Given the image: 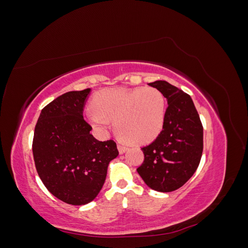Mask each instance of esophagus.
<instances>
[{
	"label": "esophagus",
	"mask_w": 248,
	"mask_h": 248,
	"mask_svg": "<svg viewBox=\"0 0 248 248\" xmlns=\"http://www.w3.org/2000/svg\"><path fill=\"white\" fill-rule=\"evenodd\" d=\"M127 149H128V147L125 146V145H122V144H118V150H119V153L120 154H123L127 151Z\"/></svg>",
	"instance_id": "34e87169"
}]
</instances>
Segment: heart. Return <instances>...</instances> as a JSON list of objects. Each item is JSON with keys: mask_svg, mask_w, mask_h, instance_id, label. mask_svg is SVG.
I'll return each instance as SVG.
<instances>
[{"mask_svg": "<svg viewBox=\"0 0 248 248\" xmlns=\"http://www.w3.org/2000/svg\"><path fill=\"white\" fill-rule=\"evenodd\" d=\"M87 119L97 128L115 120V128L130 144L153 140L161 132L166 119V97L154 87L103 89L92 99Z\"/></svg>", "mask_w": 248, "mask_h": 248, "instance_id": "obj_1", "label": "heart"}]
</instances>
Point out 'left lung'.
Returning a JSON list of instances; mask_svg holds the SVG:
<instances>
[{
  "label": "left lung",
  "instance_id": "left-lung-1",
  "mask_svg": "<svg viewBox=\"0 0 248 248\" xmlns=\"http://www.w3.org/2000/svg\"><path fill=\"white\" fill-rule=\"evenodd\" d=\"M168 99L161 132L142 147L144 162L137 169L156 191L170 192L183 186L197 170L202 153V125L191 97L166 80L150 82Z\"/></svg>",
  "mask_w": 248,
  "mask_h": 248
}]
</instances>
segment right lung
<instances>
[{
    "label": "right lung",
    "mask_w": 248,
    "mask_h": 248,
    "mask_svg": "<svg viewBox=\"0 0 248 248\" xmlns=\"http://www.w3.org/2000/svg\"><path fill=\"white\" fill-rule=\"evenodd\" d=\"M91 89L67 92L43 108L35 126L33 156L47 190L66 204L79 206L101 190L117 144L100 141L82 117Z\"/></svg>",
    "instance_id": "obj_1"
}]
</instances>
